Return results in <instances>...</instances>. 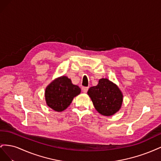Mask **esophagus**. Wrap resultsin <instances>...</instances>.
I'll return each instance as SVG.
<instances>
[{
  "instance_id": "esophagus-1",
  "label": "esophagus",
  "mask_w": 161,
  "mask_h": 161,
  "mask_svg": "<svg viewBox=\"0 0 161 161\" xmlns=\"http://www.w3.org/2000/svg\"><path fill=\"white\" fill-rule=\"evenodd\" d=\"M88 89H89V87H86V86H83L82 88V91H83V92H85V93H86L87 91H88Z\"/></svg>"
}]
</instances>
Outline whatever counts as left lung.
Listing matches in <instances>:
<instances>
[{"label":"left lung","instance_id":"8db88e82","mask_svg":"<svg viewBox=\"0 0 161 161\" xmlns=\"http://www.w3.org/2000/svg\"><path fill=\"white\" fill-rule=\"evenodd\" d=\"M87 94L95 109L103 115H113L121 108L122 92L118 85L108 79H101L97 86L90 87Z\"/></svg>","mask_w":161,"mask_h":161}]
</instances>
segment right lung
Returning a JSON list of instances; mask_svg holds the SVG:
<instances>
[{
  "mask_svg": "<svg viewBox=\"0 0 161 161\" xmlns=\"http://www.w3.org/2000/svg\"><path fill=\"white\" fill-rule=\"evenodd\" d=\"M80 91L79 86L73 85L67 76L58 77L46 86V104L53 110L62 111L70 105L74 97L79 95Z\"/></svg>",
  "mask_w": 161,
  "mask_h": 161,
  "instance_id": "obj_1",
  "label": "right lung"
}]
</instances>
